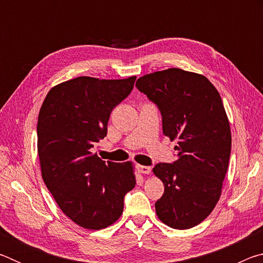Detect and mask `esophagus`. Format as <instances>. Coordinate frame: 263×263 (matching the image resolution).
I'll list each match as a JSON object with an SVG mask.
<instances>
[{
    "mask_svg": "<svg viewBox=\"0 0 263 263\" xmlns=\"http://www.w3.org/2000/svg\"><path fill=\"white\" fill-rule=\"evenodd\" d=\"M137 169H138V172L141 173V174H149L151 171H152V169H151V167H148V166H141V164H138Z\"/></svg>",
    "mask_w": 263,
    "mask_h": 263,
    "instance_id": "1",
    "label": "esophagus"
}]
</instances>
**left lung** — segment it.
I'll return each mask as SVG.
<instances>
[{
	"label": "left lung",
	"mask_w": 263,
	"mask_h": 263,
	"mask_svg": "<svg viewBox=\"0 0 263 263\" xmlns=\"http://www.w3.org/2000/svg\"><path fill=\"white\" fill-rule=\"evenodd\" d=\"M136 87L157 104L163 135L179 144L176 161L153 168L164 185L155 211L173 229L194 228L216 206L229 168L232 138L221 97L205 77L180 68L146 74Z\"/></svg>",
	"instance_id": "8db88e82"
}]
</instances>
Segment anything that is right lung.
Wrapping results in <instances>:
<instances>
[{
	"label": "right lung",
	"mask_w": 263,
	"mask_h": 263,
	"mask_svg": "<svg viewBox=\"0 0 263 263\" xmlns=\"http://www.w3.org/2000/svg\"><path fill=\"white\" fill-rule=\"evenodd\" d=\"M136 77H80L53 87L38 116L42 176L59 208L83 229L108 228L136 185L131 162L103 161L94 152L112 109L130 95Z\"/></svg>",
	"instance_id": "right-lung-1"
}]
</instances>
